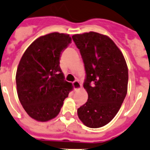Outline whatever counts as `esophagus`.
I'll list each match as a JSON object with an SVG mask.
<instances>
[{
	"label": "esophagus",
	"instance_id": "esophagus-1",
	"mask_svg": "<svg viewBox=\"0 0 150 150\" xmlns=\"http://www.w3.org/2000/svg\"><path fill=\"white\" fill-rule=\"evenodd\" d=\"M73 87H74V91H76V90L80 89L82 88V85L78 81H75V82H73Z\"/></svg>",
	"mask_w": 150,
	"mask_h": 150
}]
</instances>
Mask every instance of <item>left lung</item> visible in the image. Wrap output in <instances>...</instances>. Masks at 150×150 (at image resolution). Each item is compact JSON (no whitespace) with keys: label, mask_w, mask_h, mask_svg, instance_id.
Masks as SVG:
<instances>
[{"label":"left lung","mask_w":150,"mask_h":150,"mask_svg":"<svg viewBox=\"0 0 150 150\" xmlns=\"http://www.w3.org/2000/svg\"><path fill=\"white\" fill-rule=\"evenodd\" d=\"M72 39L83 59V87L88 94L86 103L78 108V116L88 127H102L115 116L127 93L126 61L106 35L90 31L73 35Z\"/></svg>","instance_id":"obj_1"}]
</instances>
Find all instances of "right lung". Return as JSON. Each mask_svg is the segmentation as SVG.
<instances>
[{
  "instance_id": "add662e5",
  "label": "right lung",
  "mask_w": 150,
  "mask_h": 150,
  "mask_svg": "<svg viewBox=\"0 0 150 150\" xmlns=\"http://www.w3.org/2000/svg\"><path fill=\"white\" fill-rule=\"evenodd\" d=\"M69 35L58 32L40 37L28 47L16 73L17 92L31 118L48 122L59 114L72 84L64 79L61 53L71 43Z\"/></svg>"
}]
</instances>
